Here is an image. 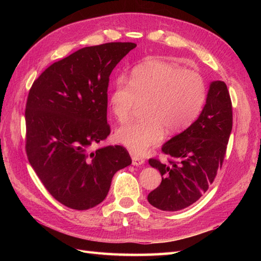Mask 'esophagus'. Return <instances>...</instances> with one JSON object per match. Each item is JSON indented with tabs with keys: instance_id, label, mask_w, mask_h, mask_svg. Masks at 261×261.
I'll use <instances>...</instances> for the list:
<instances>
[{
	"instance_id": "obj_1",
	"label": "esophagus",
	"mask_w": 261,
	"mask_h": 261,
	"mask_svg": "<svg viewBox=\"0 0 261 261\" xmlns=\"http://www.w3.org/2000/svg\"><path fill=\"white\" fill-rule=\"evenodd\" d=\"M132 161H133V165H136V167H139V165L145 163L144 158H141V156H139L137 154H133L132 155Z\"/></svg>"
}]
</instances>
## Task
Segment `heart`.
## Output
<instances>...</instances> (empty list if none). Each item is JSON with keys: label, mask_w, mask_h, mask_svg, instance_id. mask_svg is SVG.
<instances>
[{"label": "heart", "mask_w": 261, "mask_h": 261, "mask_svg": "<svg viewBox=\"0 0 261 261\" xmlns=\"http://www.w3.org/2000/svg\"><path fill=\"white\" fill-rule=\"evenodd\" d=\"M206 86L199 73L163 61L137 66L129 82L117 81L110 94V108L118 122L130 117L137 102H145V116L116 130L118 143L134 153H144L160 143L164 128L174 134L184 130L201 112Z\"/></svg>", "instance_id": "b5f03b06"}]
</instances>
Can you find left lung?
Here are the masks:
<instances>
[{
    "instance_id": "obj_1",
    "label": "left lung",
    "mask_w": 261,
    "mask_h": 261,
    "mask_svg": "<svg viewBox=\"0 0 261 261\" xmlns=\"http://www.w3.org/2000/svg\"><path fill=\"white\" fill-rule=\"evenodd\" d=\"M232 125L227 87L224 82H212L199 117L162 146L169 162L149 159L162 176L161 184L148 195L149 203L163 211H178L198 200L222 168Z\"/></svg>"
}]
</instances>
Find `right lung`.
Here are the masks:
<instances>
[{
	"label": "right lung",
	"instance_id": "right-lung-1",
	"mask_svg": "<svg viewBox=\"0 0 261 261\" xmlns=\"http://www.w3.org/2000/svg\"><path fill=\"white\" fill-rule=\"evenodd\" d=\"M133 42L86 46L53 63L34 82L26 103L29 163L55 199L75 210L105 200L115 173L132 163L122 146L90 147L111 133L110 75Z\"/></svg>",
	"mask_w": 261,
	"mask_h": 261
}]
</instances>
